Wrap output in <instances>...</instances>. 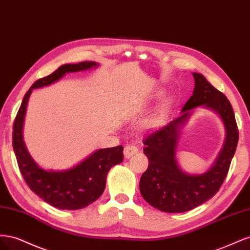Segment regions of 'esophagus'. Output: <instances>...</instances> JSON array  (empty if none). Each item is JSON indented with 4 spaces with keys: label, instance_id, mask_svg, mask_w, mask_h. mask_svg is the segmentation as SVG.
Instances as JSON below:
<instances>
[{
    "label": "esophagus",
    "instance_id": "esophagus-1",
    "mask_svg": "<svg viewBox=\"0 0 250 250\" xmlns=\"http://www.w3.org/2000/svg\"><path fill=\"white\" fill-rule=\"evenodd\" d=\"M138 151H139V149L135 147L134 145H126L125 147H124V155H125V157L126 158H130V157H132L135 153H138Z\"/></svg>",
    "mask_w": 250,
    "mask_h": 250
}]
</instances>
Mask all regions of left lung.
<instances>
[{
  "mask_svg": "<svg viewBox=\"0 0 250 250\" xmlns=\"http://www.w3.org/2000/svg\"><path fill=\"white\" fill-rule=\"evenodd\" d=\"M193 77L195 88L181 110L183 116L147 134L143 140L144 153L149 165L141 177L140 191L150 206L167 213H184L213 197L228 175L239 141L236 118L228 98L203 75L193 73ZM200 104L219 113L227 129V140L213 167L200 176H190L179 169L175 149L179 127L189 115L188 110Z\"/></svg>",
  "mask_w": 250,
  "mask_h": 250,
  "instance_id": "1",
  "label": "left lung"
}]
</instances>
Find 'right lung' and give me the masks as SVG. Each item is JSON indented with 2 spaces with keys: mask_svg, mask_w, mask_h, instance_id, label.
<instances>
[{
  "mask_svg": "<svg viewBox=\"0 0 250 250\" xmlns=\"http://www.w3.org/2000/svg\"><path fill=\"white\" fill-rule=\"evenodd\" d=\"M97 65L94 62L63 64L49 76L36 80L26 93L14 119L12 146L22 177L30 190L50 206L60 209H80L99 198L106 185L108 171L123 161V147L98 150L76 167L66 171H46L40 168L29 155L21 135L28 99L33 88L47 86L66 73L88 70Z\"/></svg>",
  "mask_w": 250,
  "mask_h": 250,
  "instance_id": "add662e5",
  "label": "right lung"
}]
</instances>
